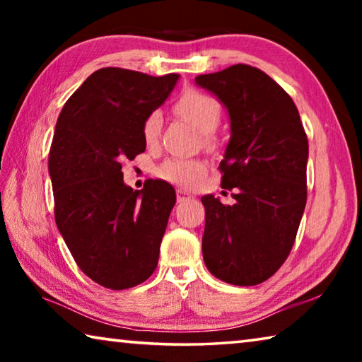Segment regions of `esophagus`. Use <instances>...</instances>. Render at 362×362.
<instances>
[{
  "label": "esophagus",
  "mask_w": 362,
  "mask_h": 362,
  "mask_svg": "<svg viewBox=\"0 0 362 362\" xmlns=\"http://www.w3.org/2000/svg\"><path fill=\"white\" fill-rule=\"evenodd\" d=\"M193 196L189 194L188 192H185V189H177V201H179V203H182V201H187V199H192Z\"/></svg>",
  "instance_id": "esophagus-1"
}]
</instances>
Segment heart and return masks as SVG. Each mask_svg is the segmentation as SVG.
<instances>
[{
	"instance_id": "b5f03b06",
	"label": "heart",
	"mask_w": 362,
	"mask_h": 362,
	"mask_svg": "<svg viewBox=\"0 0 362 362\" xmlns=\"http://www.w3.org/2000/svg\"><path fill=\"white\" fill-rule=\"evenodd\" d=\"M175 112L192 122L196 129L204 134V136H209V134L216 131L220 121V115H222L218 102L209 95L198 93V90H189V93L183 94L175 103ZM159 132H161V113L155 110V112L146 115L142 122L144 142L148 146L156 145ZM206 142L209 144L207 137ZM204 163L198 161V159L173 158L164 161L159 166L158 173L163 179L187 187L198 180L204 174Z\"/></svg>"
}]
</instances>
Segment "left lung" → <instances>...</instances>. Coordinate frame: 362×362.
I'll return each instance as SVG.
<instances>
[{
  "mask_svg": "<svg viewBox=\"0 0 362 362\" xmlns=\"http://www.w3.org/2000/svg\"><path fill=\"white\" fill-rule=\"evenodd\" d=\"M194 81L228 110L231 137L220 163L235 204L201 198L204 263L233 286L267 281L286 262L306 204L308 139L291 95L267 73L238 64Z\"/></svg>",
  "mask_w": 362,
  "mask_h": 362,
  "instance_id": "8db88e82",
  "label": "left lung"
}]
</instances>
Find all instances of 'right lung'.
I'll return each mask as SVG.
<instances>
[{"label": "right lung", "mask_w": 362, "mask_h": 362, "mask_svg": "<svg viewBox=\"0 0 362 362\" xmlns=\"http://www.w3.org/2000/svg\"><path fill=\"white\" fill-rule=\"evenodd\" d=\"M179 75L107 66L65 102L49 151L57 228L81 272L107 289L148 279L175 204L174 188L122 182L121 163L145 151L142 122L173 93Z\"/></svg>", "instance_id": "right-lung-1"}]
</instances>
